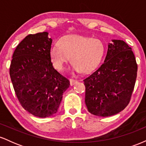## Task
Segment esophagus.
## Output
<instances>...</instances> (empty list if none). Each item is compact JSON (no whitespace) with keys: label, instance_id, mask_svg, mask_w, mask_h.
Listing matches in <instances>:
<instances>
[{"label":"esophagus","instance_id":"obj_1","mask_svg":"<svg viewBox=\"0 0 146 146\" xmlns=\"http://www.w3.org/2000/svg\"><path fill=\"white\" fill-rule=\"evenodd\" d=\"M77 82H78V81H77V80H72V79L70 80V84H71V86H73V85H74L75 84H76Z\"/></svg>","mask_w":146,"mask_h":146}]
</instances>
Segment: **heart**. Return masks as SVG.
Here are the masks:
<instances>
[{"instance_id": "b5f03b06", "label": "heart", "mask_w": 146, "mask_h": 146, "mask_svg": "<svg viewBox=\"0 0 146 146\" xmlns=\"http://www.w3.org/2000/svg\"><path fill=\"white\" fill-rule=\"evenodd\" d=\"M104 52L105 46L100 40L69 34L52 45L49 56L52 65L58 71L64 70L71 56L73 71L88 73L100 64Z\"/></svg>"}]
</instances>
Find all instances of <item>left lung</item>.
Instances as JSON below:
<instances>
[{
  "label": "left lung",
  "mask_w": 146,
  "mask_h": 146,
  "mask_svg": "<svg viewBox=\"0 0 146 146\" xmlns=\"http://www.w3.org/2000/svg\"><path fill=\"white\" fill-rule=\"evenodd\" d=\"M104 62L83 80L88 112L109 117L123 110L130 101L137 74L131 47L124 41L113 40Z\"/></svg>",
  "instance_id": "8db88e82"
}]
</instances>
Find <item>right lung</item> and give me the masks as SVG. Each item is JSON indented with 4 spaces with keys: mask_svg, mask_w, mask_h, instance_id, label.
I'll return each mask as SVG.
<instances>
[{
    "mask_svg": "<svg viewBox=\"0 0 146 146\" xmlns=\"http://www.w3.org/2000/svg\"><path fill=\"white\" fill-rule=\"evenodd\" d=\"M52 39L47 32L29 34L14 52L9 75L22 106L36 117L58 112L70 82L53 68L49 56Z\"/></svg>",
    "mask_w": 146,
    "mask_h": 146,
    "instance_id": "1",
    "label": "right lung"
}]
</instances>
